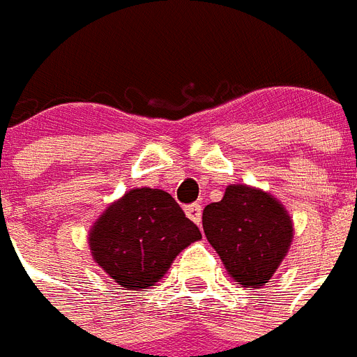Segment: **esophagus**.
<instances>
[{"instance_id":"esophagus-1","label":"esophagus","mask_w":357,"mask_h":357,"mask_svg":"<svg viewBox=\"0 0 357 357\" xmlns=\"http://www.w3.org/2000/svg\"><path fill=\"white\" fill-rule=\"evenodd\" d=\"M185 213H187V218L191 219V221H195L197 225L202 223V206H200L199 202L185 206Z\"/></svg>"}]
</instances>
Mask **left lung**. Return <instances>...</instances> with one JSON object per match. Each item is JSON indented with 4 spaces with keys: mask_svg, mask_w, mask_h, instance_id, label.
Segmentation results:
<instances>
[{
    "mask_svg": "<svg viewBox=\"0 0 357 357\" xmlns=\"http://www.w3.org/2000/svg\"><path fill=\"white\" fill-rule=\"evenodd\" d=\"M202 227L229 274L244 287L265 286L293 238L284 206L248 185H229L223 199L206 206Z\"/></svg>",
    "mask_w": 357,
    "mask_h": 357,
    "instance_id": "1",
    "label": "left lung"
}]
</instances>
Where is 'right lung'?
<instances>
[{"label":"right lung","instance_id":"add662e5","mask_svg":"<svg viewBox=\"0 0 357 357\" xmlns=\"http://www.w3.org/2000/svg\"><path fill=\"white\" fill-rule=\"evenodd\" d=\"M202 238L170 195L160 189H132L113 202L89 244L92 257L119 286L144 289L165 276L181 250Z\"/></svg>","mask_w":357,"mask_h":357}]
</instances>
